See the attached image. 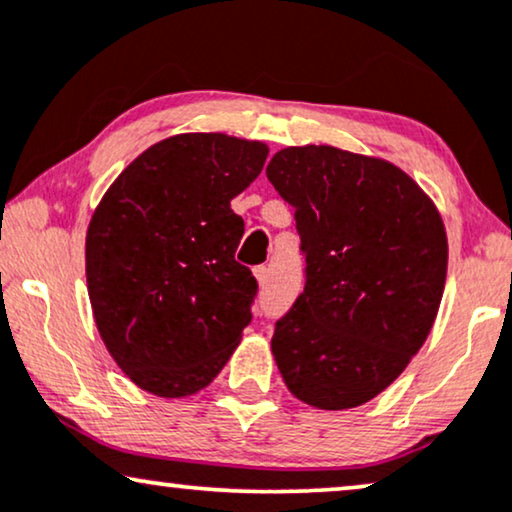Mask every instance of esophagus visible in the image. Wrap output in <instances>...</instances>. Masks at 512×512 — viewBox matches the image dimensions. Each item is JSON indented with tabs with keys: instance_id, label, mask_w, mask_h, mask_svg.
I'll return each instance as SVG.
<instances>
[{
	"instance_id": "obj_1",
	"label": "esophagus",
	"mask_w": 512,
	"mask_h": 512,
	"mask_svg": "<svg viewBox=\"0 0 512 512\" xmlns=\"http://www.w3.org/2000/svg\"><path fill=\"white\" fill-rule=\"evenodd\" d=\"M252 276H255L257 285H260V288H264V285H267V281H269V269L267 267H255V271H252Z\"/></svg>"
}]
</instances>
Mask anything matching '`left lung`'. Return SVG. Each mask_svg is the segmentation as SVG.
I'll return each mask as SVG.
<instances>
[{
  "label": "left lung",
  "instance_id": "left-lung-1",
  "mask_svg": "<svg viewBox=\"0 0 512 512\" xmlns=\"http://www.w3.org/2000/svg\"><path fill=\"white\" fill-rule=\"evenodd\" d=\"M267 177L295 208L306 288L276 323L288 391L325 412L393 384L424 346L447 278L438 206L395 163L330 145L285 147Z\"/></svg>",
  "mask_w": 512,
  "mask_h": 512
}]
</instances>
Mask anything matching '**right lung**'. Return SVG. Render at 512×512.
<instances>
[{"label":"right lung","mask_w":512,"mask_h":512,"mask_svg":"<svg viewBox=\"0 0 512 512\" xmlns=\"http://www.w3.org/2000/svg\"><path fill=\"white\" fill-rule=\"evenodd\" d=\"M269 147L227 133H180L121 170L86 229L95 325L126 377L159 398L213 381L250 323L257 283L234 260L243 220L231 199Z\"/></svg>","instance_id":"add662e5"}]
</instances>
